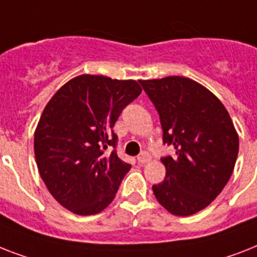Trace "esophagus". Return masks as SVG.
Wrapping results in <instances>:
<instances>
[{"label":"esophagus","mask_w":257,"mask_h":257,"mask_svg":"<svg viewBox=\"0 0 257 257\" xmlns=\"http://www.w3.org/2000/svg\"><path fill=\"white\" fill-rule=\"evenodd\" d=\"M137 161H138V163H141V164L149 163V162L151 161V155H150L149 153H146V151H143V153H142L141 155H138V158H137Z\"/></svg>","instance_id":"esophagus-1"}]
</instances>
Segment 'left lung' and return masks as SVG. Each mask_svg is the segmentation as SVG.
Here are the masks:
<instances>
[{
	"label": "left lung",
	"mask_w": 257,
	"mask_h": 257,
	"mask_svg": "<svg viewBox=\"0 0 257 257\" xmlns=\"http://www.w3.org/2000/svg\"><path fill=\"white\" fill-rule=\"evenodd\" d=\"M157 108L163 143L175 155L161 159L163 183L154 184L158 202L178 216L206 208L232 175L239 137L228 111L210 90L184 77L139 81Z\"/></svg>",
	"instance_id": "left-lung-1"
}]
</instances>
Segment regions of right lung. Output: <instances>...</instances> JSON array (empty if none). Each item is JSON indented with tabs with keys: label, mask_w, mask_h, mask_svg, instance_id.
I'll return each instance as SVG.
<instances>
[{
	"label": "right lung",
	"mask_w": 257,
	"mask_h": 257,
	"mask_svg": "<svg viewBox=\"0 0 257 257\" xmlns=\"http://www.w3.org/2000/svg\"><path fill=\"white\" fill-rule=\"evenodd\" d=\"M142 93L135 81L83 74L49 100L34 134L37 166L57 202L77 215L100 212L131 164L116 155L112 127ZM114 150L107 154V147Z\"/></svg>",
	"instance_id": "add662e5"
}]
</instances>
